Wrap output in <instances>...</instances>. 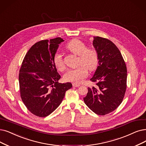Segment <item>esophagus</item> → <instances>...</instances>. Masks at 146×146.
I'll return each mask as SVG.
<instances>
[{
	"mask_svg": "<svg viewBox=\"0 0 146 146\" xmlns=\"http://www.w3.org/2000/svg\"><path fill=\"white\" fill-rule=\"evenodd\" d=\"M72 86H73V87H77L80 86V84H77V83H72Z\"/></svg>",
	"mask_w": 146,
	"mask_h": 146,
	"instance_id": "obj_1",
	"label": "esophagus"
}]
</instances>
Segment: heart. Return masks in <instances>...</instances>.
<instances>
[{
	"label": "heart",
	"mask_w": 146,
	"mask_h": 146,
	"mask_svg": "<svg viewBox=\"0 0 146 146\" xmlns=\"http://www.w3.org/2000/svg\"><path fill=\"white\" fill-rule=\"evenodd\" d=\"M66 48L74 54L78 56V65L79 67L71 69L64 75L66 81L80 83L87 77L88 71H93L97 68L99 63L98 51L93 48H87V45L78 39H72L66 45ZM53 63L59 71L65 69V63L62 55L57 52L53 57Z\"/></svg>",
	"instance_id": "heart-1"
}]
</instances>
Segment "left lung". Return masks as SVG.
<instances>
[{
  "label": "left lung",
  "mask_w": 146,
  "mask_h": 146,
  "mask_svg": "<svg viewBox=\"0 0 146 146\" xmlns=\"http://www.w3.org/2000/svg\"><path fill=\"white\" fill-rule=\"evenodd\" d=\"M93 45L99 54V66L90 79L96 86L88 87L84 101L92 111L104 115L114 111L123 101L127 69L120 51L110 40L95 36Z\"/></svg>",
  "instance_id": "8db88e82"
}]
</instances>
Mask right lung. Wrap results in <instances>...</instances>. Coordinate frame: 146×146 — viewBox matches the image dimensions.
Instances as JSON below:
<instances>
[{
    "mask_svg": "<svg viewBox=\"0 0 146 146\" xmlns=\"http://www.w3.org/2000/svg\"><path fill=\"white\" fill-rule=\"evenodd\" d=\"M63 41L56 38L35 43L25 55L20 69L21 100L29 111L40 117L53 113L72 86L71 83H58L60 75L53 63L59 44Z\"/></svg>",
    "mask_w": 146,
    "mask_h": 146,
    "instance_id": "obj_1",
    "label": "right lung"
}]
</instances>
